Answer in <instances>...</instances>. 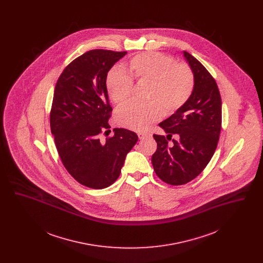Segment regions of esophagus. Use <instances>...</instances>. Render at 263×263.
<instances>
[{"label":"esophagus","mask_w":263,"mask_h":263,"mask_svg":"<svg viewBox=\"0 0 263 263\" xmlns=\"http://www.w3.org/2000/svg\"><path fill=\"white\" fill-rule=\"evenodd\" d=\"M151 136L150 133L149 132H139L138 133V137L140 140H142V139H144V138L149 137Z\"/></svg>","instance_id":"1"}]
</instances>
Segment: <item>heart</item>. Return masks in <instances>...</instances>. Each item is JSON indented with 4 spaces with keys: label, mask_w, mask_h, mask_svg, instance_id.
Returning <instances> with one entry per match:
<instances>
[{
    "label": "heart",
    "mask_w": 263,
    "mask_h": 263,
    "mask_svg": "<svg viewBox=\"0 0 263 263\" xmlns=\"http://www.w3.org/2000/svg\"><path fill=\"white\" fill-rule=\"evenodd\" d=\"M111 69L106 77L110 99L123 104L132 92L133 82L148 84L144 105L133 103L120 107L116 113L118 125L133 131H143L163 115H172L181 108L191 96L194 78L185 64L158 52L135 55L125 67Z\"/></svg>",
    "instance_id": "b5f03b06"
}]
</instances>
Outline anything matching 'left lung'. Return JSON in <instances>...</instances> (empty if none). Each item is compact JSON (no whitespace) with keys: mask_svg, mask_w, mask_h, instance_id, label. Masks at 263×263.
<instances>
[{"mask_svg":"<svg viewBox=\"0 0 263 263\" xmlns=\"http://www.w3.org/2000/svg\"><path fill=\"white\" fill-rule=\"evenodd\" d=\"M193 72L194 87L185 104L165 119L166 138L154 134L157 151L152 156L156 175L171 185L185 184L200 175L212 159L222 127V101L217 83L207 69L186 51ZM176 134L173 147L167 140Z\"/></svg>","mask_w":263,"mask_h":263,"instance_id":"obj_1","label":"left lung"}]
</instances>
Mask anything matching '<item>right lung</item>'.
<instances>
[{"instance_id":"right-lung-1","label":"right lung","mask_w":263,"mask_h":263,"mask_svg":"<svg viewBox=\"0 0 263 263\" xmlns=\"http://www.w3.org/2000/svg\"><path fill=\"white\" fill-rule=\"evenodd\" d=\"M126 53L88 51L70 63L56 83L51 133L63 165L87 187L111 185L120 175L126 155L137 143V134L124 128H115L112 137L105 141L100 138L110 128L108 120L112 112L106 88L107 73Z\"/></svg>"}]
</instances>
